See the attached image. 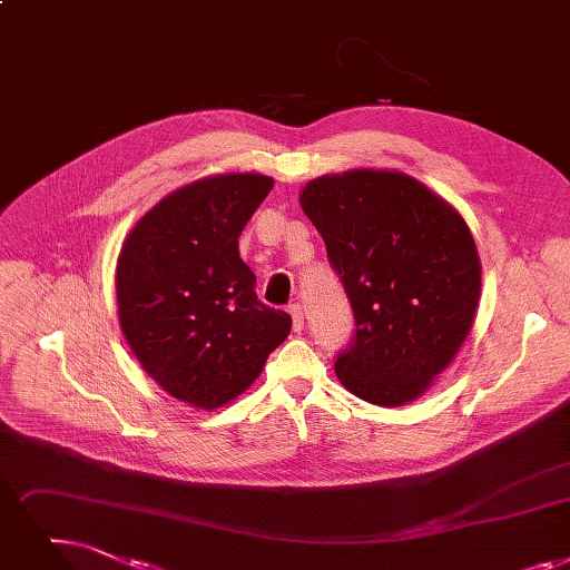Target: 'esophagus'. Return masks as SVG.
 <instances>
[{"mask_svg":"<svg viewBox=\"0 0 570 570\" xmlns=\"http://www.w3.org/2000/svg\"><path fill=\"white\" fill-rule=\"evenodd\" d=\"M288 314L293 316V331L301 333L305 328V314H303V305H291Z\"/></svg>","mask_w":570,"mask_h":570,"instance_id":"34e87169","label":"esophagus"}]
</instances>
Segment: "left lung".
I'll list each match as a JSON object with an SVG mask.
<instances>
[{
    "instance_id": "obj_1",
    "label": "left lung",
    "mask_w": 570,
    "mask_h": 570,
    "mask_svg": "<svg viewBox=\"0 0 570 570\" xmlns=\"http://www.w3.org/2000/svg\"><path fill=\"white\" fill-rule=\"evenodd\" d=\"M301 207L354 309L337 380L373 405L412 403L473 328L482 288L473 233L444 197L393 169L312 179Z\"/></svg>"
}]
</instances>
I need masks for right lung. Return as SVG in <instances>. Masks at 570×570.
Returning a JSON list of instances; mask_svg holds the SVG:
<instances>
[{"instance_id": "right-lung-1", "label": "right lung", "mask_w": 570, "mask_h": 570, "mask_svg": "<svg viewBox=\"0 0 570 570\" xmlns=\"http://www.w3.org/2000/svg\"><path fill=\"white\" fill-rule=\"evenodd\" d=\"M275 186L256 171L197 179L148 209L120 246V331L171 399L216 410L249 389L291 333L263 305L237 237Z\"/></svg>"}]
</instances>
